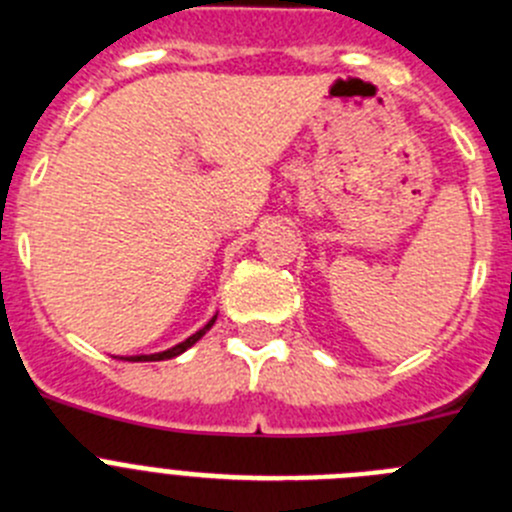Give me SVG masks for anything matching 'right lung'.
<instances>
[{
	"instance_id": "right-lung-1",
	"label": "right lung",
	"mask_w": 512,
	"mask_h": 512,
	"mask_svg": "<svg viewBox=\"0 0 512 512\" xmlns=\"http://www.w3.org/2000/svg\"><path fill=\"white\" fill-rule=\"evenodd\" d=\"M215 320H217V315H212L210 320H207V325L205 328H200L197 330V333H192V336L187 338V341H182V343H176V346H171V348H166V351H158V354H138V356H120L122 361H166V359H174V356H179V354H184V351H187V348H192L194 343L200 341L202 336H205L207 330L212 328V325H215Z\"/></svg>"
}]
</instances>
